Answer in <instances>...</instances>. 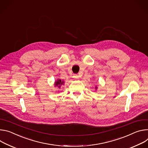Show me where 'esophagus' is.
I'll list each match as a JSON object with an SVG mask.
<instances>
[{"label":"esophagus","instance_id":"obj_1","mask_svg":"<svg viewBox=\"0 0 148 148\" xmlns=\"http://www.w3.org/2000/svg\"><path fill=\"white\" fill-rule=\"evenodd\" d=\"M73 77H74V78H75V79H78L79 76H78L77 75H75L73 76Z\"/></svg>","mask_w":148,"mask_h":148}]
</instances>
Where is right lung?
Returning <instances> with one entry per match:
<instances>
[{"mask_svg": "<svg viewBox=\"0 0 148 148\" xmlns=\"http://www.w3.org/2000/svg\"><path fill=\"white\" fill-rule=\"evenodd\" d=\"M63 84H64V82L63 80H61L59 79L55 82V86H58V87L60 88V85H62Z\"/></svg>", "mask_w": 148, "mask_h": 148, "instance_id": "obj_1", "label": "right lung"}]
</instances>
